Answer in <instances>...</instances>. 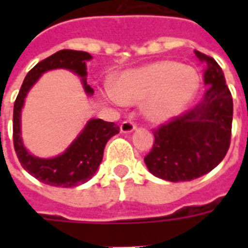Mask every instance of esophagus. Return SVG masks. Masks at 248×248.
<instances>
[{"label": "esophagus", "mask_w": 248, "mask_h": 248, "mask_svg": "<svg viewBox=\"0 0 248 248\" xmlns=\"http://www.w3.org/2000/svg\"><path fill=\"white\" fill-rule=\"evenodd\" d=\"M135 124L134 122H131V121H124L122 124H121V131L122 133H131V131H134L135 130Z\"/></svg>", "instance_id": "esophagus-1"}]
</instances>
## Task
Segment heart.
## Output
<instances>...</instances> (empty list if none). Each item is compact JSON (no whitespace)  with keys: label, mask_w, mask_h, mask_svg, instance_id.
Returning a JSON list of instances; mask_svg holds the SVG:
<instances>
[{"label":"heart","mask_w":248,"mask_h":248,"mask_svg":"<svg viewBox=\"0 0 248 248\" xmlns=\"http://www.w3.org/2000/svg\"><path fill=\"white\" fill-rule=\"evenodd\" d=\"M199 86L201 77L194 67L166 60L124 74L108 97L117 103H138L147 99L146 117L153 122H166L191 103Z\"/></svg>","instance_id":"1"}]
</instances>
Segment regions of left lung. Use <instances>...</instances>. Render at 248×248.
Listing matches in <instances>:
<instances>
[{"label":"left lung","mask_w":248,"mask_h":248,"mask_svg":"<svg viewBox=\"0 0 248 248\" xmlns=\"http://www.w3.org/2000/svg\"><path fill=\"white\" fill-rule=\"evenodd\" d=\"M204 62L207 86L201 102L154 130V145L145 156L149 171L170 182L192 181L222 162L231 140L232 97L218 62L195 50Z\"/></svg>","instance_id":"obj_1"}]
</instances>
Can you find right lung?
<instances>
[{
    "instance_id": "obj_1",
    "label": "right lung",
    "mask_w": 248,
    "mask_h": 248,
    "mask_svg": "<svg viewBox=\"0 0 248 248\" xmlns=\"http://www.w3.org/2000/svg\"><path fill=\"white\" fill-rule=\"evenodd\" d=\"M89 60H92V56L86 51L69 49L57 51L53 56L38 62L26 74L14 102L13 143L19 163L30 175L50 186L74 187L87 182L95 174L102 162L103 150L108 140L119 133V126L114 122H106L103 119H90L81 134L77 137V140H73L65 153L49 159L31 155L22 143L21 110L24 106L25 97L31 86L45 71L67 69L81 77L85 92L87 94H93L94 90L86 82V61Z\"/></svg>"
}]
</instances>
